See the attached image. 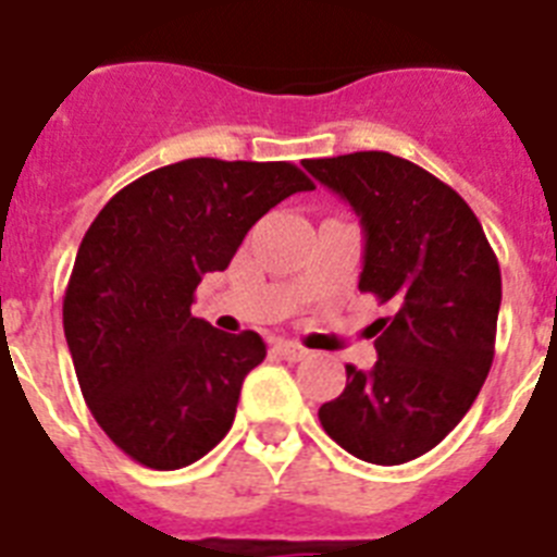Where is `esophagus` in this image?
<instances>
[{"instance_id": "1", "label": "esophagus", "mask_w": 557, "mask_h": 557, "mask_svg": "<svg viewBox=\"0 0 557 557\" xmlns=\"http://www.w3.org/2000/svg\"><path fill=\"white\" fill-rule=\"evenodd\" d=\"M274 348H277L280 357L288 359V362H300V359L308 357V348H302L300 343H292V339H280Z\"/></svg>"}]
</instances>
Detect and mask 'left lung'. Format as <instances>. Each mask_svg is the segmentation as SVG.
Wrapping results in <instances>:
<instances>
[{
  "mask_svg": "<svg viewBox=\"0 0 557 557\" xmlns=\"http://www.w3.org/2000/svg\"><path fill=\"white\" fill-rule=\"evenodd\" d=\"M366 228L359 292L391 314L371 325L376 366L320 408L322 430L371 465H405L442 442L487 380L502 269L473 209L436 175L391 152L302 161Z\"/></svg>",
  "mask_w": 557,
  "mask_h": 557,
  "instance_id": "obj_1",
  "label": "left lung"
}]
</instances>
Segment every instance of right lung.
Listing matches in <instances>:
<instances>
[{
    "label": "right lung",
    "instance_id": "1",
    "mask_svg": "<svg viewBox=\"0 0 557 557\" xmlns=\"http://www.w3.org/2000/svg\"><path fill=\"white\" fill-rule=\"evenodd\" d=\"M306 189L311 177L288 161L186 158L115 191L90 223L64 336L87 408L133 461L177 470L228 433L265 343L191 314L195 288L271 207Z\"/></svg>",
    "mask_w": 557,
    "mask_h": 557
}]
</instances>
